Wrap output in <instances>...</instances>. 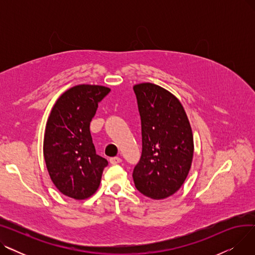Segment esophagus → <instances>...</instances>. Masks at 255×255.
Segmentation results:
<instances>
[{
    "mask_svg": "<svg viewBox=\"0 0 255 255\" xmlns=\"http://www.w3.org/2000/svg\"><path fill=\"white\" fill-rule=\"evenodd\" d=\"M110 162L112 164H118V163L122 162V159H121L120 157H111L110 158Z\"/></svg>",
    "mask_w": 255,
    "mask_h": 255,
    "instance_id": "esophagus-1",
    "label": "esophagus"
}]
</instances>
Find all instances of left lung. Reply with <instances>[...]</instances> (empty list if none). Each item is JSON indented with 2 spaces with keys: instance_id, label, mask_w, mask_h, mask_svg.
<instances>
[{
  "instance_id": "left-lung-1",
  "label": "left lung",
  "mask_w": 255,
  "mask_h": 255,
  "mask_svg": "<svg viewBox=\"0 0 255 255\" xmlns=\"http://www.w3.org/2000/svg\"><path fill=\"white\" fill-rule=\"evenodd\" d=\"M142 150L133 169L136 189L153 199L177 192L191 166L193 136L180 101L154 84L135 85Z\"/></svg>"
}]
</instances>
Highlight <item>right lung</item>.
<instances>
[{"label": "right lung", "instance_id": "add662e5", "mask_svg": "<svg viewBox=\"0 0 255 255\" xmlns=\"http://www.w3.org/2000/svg\"><path fill=\"white\" fill-rule=\"evenodd\" d=\"M111 92L79 85L66 91L48 118L43 154L52 183L64 195L85 199L98 189L107 160L96 154L90 123L98 103Z\"/></svg>", "mask_w": 255, "mask_h": 255}]
</instances>
